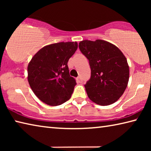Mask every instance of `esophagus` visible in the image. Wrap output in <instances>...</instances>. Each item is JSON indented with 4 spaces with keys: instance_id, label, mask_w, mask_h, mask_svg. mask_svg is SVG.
<instances>
[{
    "instance_id": "1",
    "label": "esophagus",
    "mask_w": 151,
    "mask_h": 151,
    "mask_svg": "<svg viewBox=\"0 0 151 151\" xmlns=\"http://www.w3.org/2000/svg\"><path fill=\"white\" fill-rule=\"evenodd\" d=\"M76 80L78 82V83H82L83 82V80H82V78L81 76H78L77 78H76Z\"/></svg>"
}]
</instances>
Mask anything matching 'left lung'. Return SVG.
I'll use <instances>...</instances> for the list:
<instances>
[{"label": "left lung", "mask_w": 151, "mask_h": 151, "mask_svg": "<svg viewBox=\"0 0 151 151\" xmlns=\"http://www.w3.org/2000/svg\"><path fill=\"white\" fill-rule=\"evenodd\" d=\"M78 47L91 66V78L85 85L88 98L102 106L115 103L124 93L129 79L125 56L115 45L103 40H83Z\"/></svg>", "instance_id": "left-lung-1"}]
</instances>
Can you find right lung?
I'll return each mask as SVG.
<instances>
[{"label":"right lung","instance_id":"add662e5","mask_svg":"<svg viewBox=\"0 0 151 151\" xmlns=\"http://www.w3.org/2000/svg\"><path fill=\"white\" fill-rule=\"evenodd\" d=\"M78 48L76 42H61L45 46L28 65V81L43 103L58 106L69 100L76 85L67 65Z\"/></svg>","mask_w":151,"mask_h":151}]
</instances>
